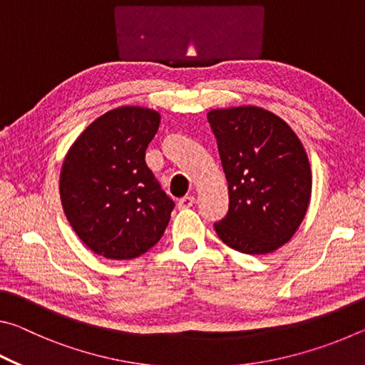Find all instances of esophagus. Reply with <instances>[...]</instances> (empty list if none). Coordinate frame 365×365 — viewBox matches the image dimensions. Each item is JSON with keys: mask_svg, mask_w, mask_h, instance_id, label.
<instances>
[{"mask_svg": "<svg viewBox=\"0 0 365 365\" xmlns=\"http://www.w3.org/2000/svg\"><path fill=\"white\" fill-rule=\"evenodd\" d=\"M195 205V197L191 195H187L178 200V209H188Z\"/></svg>", "mask_w": 365, "mask_h": 365, "instance_id": "obj_1", "label": "esophagus"}]
</instances>
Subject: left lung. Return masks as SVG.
<instances>
[{
	"instance_id": "obj_1",
	"label": "left lung",
	"mask_w": 365,
	"mask_h": 365,
	"mask_svg": "<svg viewBox=\"0 0 365 365\" xmlns=\"http://www.w3.org/2000/svg\"><path fill=\"white\" fill-rule=\"evenodd\" d=\"M207 120L228 183V211L214 228L227 246L267 255L304 219L312 175L299 138L280 117L256 106L214 109Z\"/></svg>"
}]
</instances>
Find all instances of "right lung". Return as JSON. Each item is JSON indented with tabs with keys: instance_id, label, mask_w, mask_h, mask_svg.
Returning a JSON list of instances; mask_svg holds the SVG:
<instances>
[{
	"instance_id": "1",
	"label": "right lung",
	"mask_w": 365,
	"mask_h": 365,
	"mask_svg": "<svg viewBox=\"0 0 365 365\" xmlns=\"http://www.w3.org/2000/svg\"><path fill=\"white\" fill-rule=\"evenodd\" d=\"M156 110L123 106L91 122L67 153L61 201L73 230L108 259H133L164 235L175 202L146 165Z\"/></svg>"
}]
</instances>
